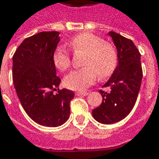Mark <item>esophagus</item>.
<instances>
[{
	"mask_svg": "<svg viewBox=\"0 0 159 159\" xmlns=\"http://www.w3.org/2000/svg\"><path fill=\"white\" fill-rule=\"evenodd\" d=\"M89 92H76V95H78V96H80V95H83V96H87V95H89Z\"/></svg>",
	"mask_w": 159,
	"mask_h": 159,
	"instance_id": "esophagus-1",
	"label": "esophagus"
}]
</instances>
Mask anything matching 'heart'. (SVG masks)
<instances>
[{"instance_id":"heart-1","label":"heart","mask_w":159,"mask_h":159,"mask_svg":"<svg viewBox=\"0 0 159 159\" xmlns=\"http://www.w3.org/2000/svg\"><path fill=\"white\" fill-rule=\"evenodd\" d=\"M68 45L75 53H86L83 62L85 67L72 70L64 79L65 85L70 89H84L94 83L98 76L100 79H106L117 69V50L112 44L104 42L100 36L92 33H81L72 36ZM52 61L58 69L66 70L71 65V56L66 48L60 46L52 52Z\"/></svg>"}]
</instances>
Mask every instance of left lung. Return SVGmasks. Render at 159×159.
<instances>
[{
  "instance_id": "8db88e82",
  "label": "left lung",
  "mask_w": 159,
  "mask_h": 159,
  "mask_svg": "<svg viewBox=\"0 0 159 159\" xmlns=\"http://www.w3.org/2000/svg\"><path fill=\"white\" fill-rule=\"evenodd\" d=\"M117 49L118 66L103 87L109 92L100 90L102 103L92 111L93 117L104 124L119 122L126 117L136 102L142 80L140 53L130 39L113 31L109 32Z\"/></svg>"
}]
</instances>
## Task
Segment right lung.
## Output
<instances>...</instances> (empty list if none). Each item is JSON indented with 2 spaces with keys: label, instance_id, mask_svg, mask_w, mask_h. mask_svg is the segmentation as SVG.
<instances>
[{
  "label": "right lung",
  "instance_id": "right-lung-1",
  "mask_svg": "<svg viewBox=\"0 0 159 159\" xmlns=\"http://www.w3.org/2000/svg\"><path fill=\"white\" fill-rule=\"evenodd\" d=\"M59 31H43L30 36L12 56V80L27 115L47 127L62 125L70 117L71 90L59 89L52 52L59 42Z\"/></svg>",
  "mask_w": 159,
  "mask_h": 159
}]
</instances>
